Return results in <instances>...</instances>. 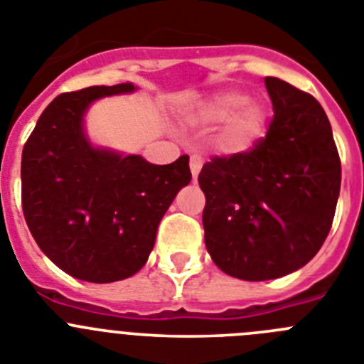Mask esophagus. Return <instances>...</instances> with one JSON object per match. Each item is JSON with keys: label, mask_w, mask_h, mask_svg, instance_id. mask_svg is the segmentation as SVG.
<instances>
[{"label": "esophagus", "mask_w": 364, "mask_h": 364, "mask_svg": "<svg viewBox=\"0 0 364 364\" xmlns=\"http://www.w3.org/2000/svg\"><path fill=\"white\" fill-rule=\"evenodd\" d=\"M202 166H204V159L200 154H191V160H189V167H191V175L193 180H197L198 173H200Z\"/></svg>", "instance_id": "esophagus-1"}]
</instances>
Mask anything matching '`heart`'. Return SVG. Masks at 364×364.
Segmentation results:
<instances>
[{
  "label": "heart",
  "instance_id": "heart-1",
  "mask_svg": "<svg viewBox=\"0 0 364 364\" xmlns=\"http://www.w3.org/2000/svg\"><path fill=\"white\" fill-rule=\"evenodd\" d=\"M200 118L210 124H228V144L235 149L250 147L262 134L266 124V109L250 102L246 92H222L202 107Z\"/></svg>",
  "mask_w": 364,
  "mask_h": 364
}]
</instances>
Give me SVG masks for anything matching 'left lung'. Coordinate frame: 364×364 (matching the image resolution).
<instances>
[{
    "label": "left lung",
    "mask_w": 364,
    "mask_h": 364,
    "mask_svg": "<svg viewBox=\"0 0 364 364\" xmlns=\"http://www.w3.org/2000/svg\"><path fill=\"white\" fill-rule=\"evenodd\" d=\"M264 83L273 104L266 136L213 156L198 175L205 247L242 281L279 279L310 262L330 233L341 189L339 153L319 102L279 78Z\"/></svg>",
    "instance_id": "1"
}]
</instances>
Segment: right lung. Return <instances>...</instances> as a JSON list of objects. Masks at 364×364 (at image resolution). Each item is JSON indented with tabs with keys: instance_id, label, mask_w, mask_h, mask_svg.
I'll return each mask as SVG.
<instances>
[{
	"instance_id": "obj_1",
	"label": "right lung",
	"mask_w": 364,
	"mask_h": 364,
	"mask_svg": "<svg viewBox=\"0 0 364 364\" xmlns=\"http://www.w3.org/2000/svg\"><path fill=\"white\" fill-rule=\"evenodd\" d=\"M131 82L63 92L41 112L21 154V205L41 252L73 277L114 282L142 269L176 193L191 180L189 156L154 166L140 154L92 147L87 107L133 92Z\"/></svg>"
}]
</instances>
